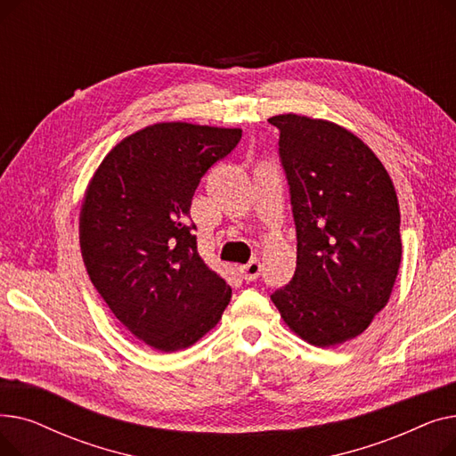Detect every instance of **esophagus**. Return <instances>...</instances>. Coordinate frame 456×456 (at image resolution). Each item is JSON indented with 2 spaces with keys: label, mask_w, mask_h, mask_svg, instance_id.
I'll return each instance as SVG.
<instances>
[{
  "label": "esophagus",
  "mask_w": 456,
  "mask_h": 456,
  "mask_svg": "<svg viewBox=\"0 0 456 456\" xmlns=\"http://www.w3.org/2000/svg\"><path fill=\"white\" fill-rule=\"evenodd\" d=\"M260 262L258 260H251V262H248L246 266H240L238 268V272H240V275H242V279L244 281H255V279H258V275H260Z\"/></svg>",
  "instance_id": "1"
}]
</instances>
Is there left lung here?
<instances>
[{
	"instance_id": "1",
	"label": "left lung",
	"mask_w": 456,
	"mask_h": 456,
	"mask_svg": "<svg viewBox=\"0 0 456 456\" xmlns=\"http://www.w3.org/2000/svg\"><path fill=\"white\" fill-rule=\"evenodd\" d=\"M268 122L281 133L297 234L296 273L272 301L305 342L338 346L362 334L390 299L401 265L395 188L351 131L299 114Z\"/></svg>"
}]
</instances>
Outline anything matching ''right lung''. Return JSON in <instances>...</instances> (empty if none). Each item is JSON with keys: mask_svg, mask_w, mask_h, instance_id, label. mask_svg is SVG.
I'll return each instance as SVG.
<instances>
[{"mask_svg": "<svg viewBox=\"0 0 456 456\" xmlns=\"http://www.w3.org/2000/svg\"><path fill=\"white\" fill-rule=\"evenodd\" d=\"M242 129L164 122L110 150L79 214V244L95 290L133 337L172 353L222 320L231 286L198 253L190 207L201 177Z\"/></svg>", "mask_w": 456, "mask_h": 456, "instance_id": "1", "label": "right lung"}]
</instances>
